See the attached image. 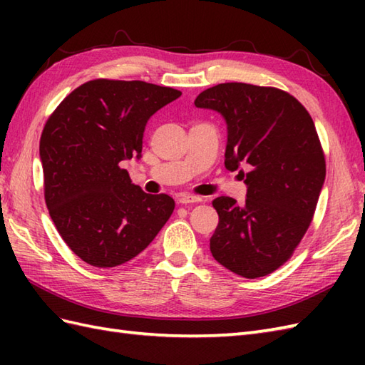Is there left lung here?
<instances>
[{
    "mask_svg": "<svg viewBox=\"0 0 365 365\" xmlns=\"http://www.w3.org/2000/svg\"><path fill=\"white\" fill-rule=\"evenodd\" d=\"M144 81L92 80L68 94L41 136L43 195L59 235L81 260L111 268L143 252L174 212L157 183L143 190L122 160L141 157L147 120L166 103Z\"/></svg>",
    "mask_w": 365,
    "mask_h": 365,
    "instance_id": "left-lung-1",
    "label": "left lung"
}]
</instances>
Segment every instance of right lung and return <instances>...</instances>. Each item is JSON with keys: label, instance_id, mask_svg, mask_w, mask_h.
Wrapping results in <instances>:
<instances>
[{"label": "right lung", "instance_id": "right-lung-1", "mask_svg": "<svg viewBox=\"0 0 365 365\" xmlns=\"http://www.w3.org/2000/svg\"><path fill=\"white\" fill-rule=\"evenodd\" d=\"M197 108L227 123L224 165L240 170L246 196L215 200L220 222L210 238L216 262L255 279L290 259L314 218L327 163L312 118L276 88L222 83L197 96Z\"/></svg>", "mask_w": 365, "mask_h": 365}]
</instances>
